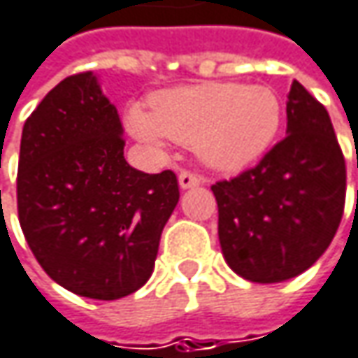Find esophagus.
<instances>
[{
    "label": "esophagus",
    "instance_id": "1",
    "mask_svg": "<svg viewBox=\"0 0 358 358\" xmlns=\"http://www.w3.org/2000/svg\"><path fill=\"white\" fill-rule=\"evenodd\" d=\"M178 182L182 188H192V186H199L202 178H200L199 174H194V172H188V170H184V172H180Z\"/></svg>",
    "mask_w": 358,
    "mask_h": 358
}]
</instances>
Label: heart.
<instances>
[{
  "mask_svg": "<svg viewBox=\"0 0 358 358\" xmlns=\"http://www.w3.org/2000/svg\"><path fill=\"white\" fill-rule=\"evenodd\" d=\"M282 105L262 85L210 83L158 93L152 111L134 105L129 131L152 145L172 139L196 145L200 158L217 170H239L255 162L280 131Z\"/></svg>",
  "mask_w": 358,
  "mask_h": 358,
  "instance_id": "1",
  "label": "heart"
}]
</instances>
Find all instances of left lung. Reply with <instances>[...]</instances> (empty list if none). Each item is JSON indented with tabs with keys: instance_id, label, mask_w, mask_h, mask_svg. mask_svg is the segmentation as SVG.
I'll use <instances>...</instances> for the list:
<instances>
[{
	"instance_id": "obj_1",
	"label": "left lung",
	"mask_w": 358,
	"mask_h": 358,
	"mask_svg": "<svg viewBox=\"0 0 358 358\" xmlns=\"http://www.w3.org/2000/svg\"><path fill=\"white\" fill-rule=\"evenodd\" d=\"M285 113L287 136L257 166L210 186L222 255L255 284H280L312 267L345 213L347 166L324 105L294 80Z\"/></svg>"
}]
</instances>
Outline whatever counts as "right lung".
<instances>
[{
    "label": "right lung",
    "instance_id": "1",
    "mask_svg": "<svg viewBox=\"0 0 358 358\" xmlns=\"http://www.w3.org/2000/svg\"><path fill=\"white\" fill-rule=\"evenodd\" d=\"M117 109L93 73L58 83L24 123L17 219L56 284L93 300L134 294L154 271L180 199L172 170L145 174L123 158Z\"/></svg>",
    "mask_w": 358,
    "mask_h": 358
}]
</instances>
